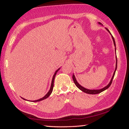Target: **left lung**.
<instances>
[{
	"label": "left lung",
	"instance_id": "1",
	"mask_svg": "<svg viewBox=\"0 0 129 129\" xmlns=\"http://www.w3.org/2000/svg\"><path fill=\"white\" fill-rule=\"evenodd\" d=\"M99 24H101V23H99ZM106 29L108 30V32H110V31H109V30L108 29ZM112 39H113V42H114V46L115 47V43L114 38H113V36L112 35ZM115 51H116V48H115ZM116 61H116V67H115V71H114V74H113V77H112V79H111V81H110V83H109V84L106 86L105 87V88H102V89H99V90H89V89H86V88H84V87H82V86H81L79 84H78V83L77 81V80H76V79L75 75H73V76H72L73 80V81H74V82H75V85H76V86H77L78 89H80L81 90H82V91H84V92L86 93H88V94H99V93H101L102 91L105 90L106 89H107L109 88V86H110L111 85V84H112V83L113 77H114V75H115V71H116L117 67V57H116Z\"/></svg>",
	"mask_w": 129,
	"mask_h": 129
}]
</instances>
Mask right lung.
I'll list each match as a JSON object with an SVG mask.
<instances>
[{
  "instance_id": "right-lung-1",
  "label": "right lung",
  "mask_w": 129,
  "mask_h": 129,
  "mask_svg": "<svg viewBox=\"0 0 129 129\" xmlns=\"http://www.w3.org/2000/svg\"><path fill=\"white\" fill-rule=\"evenodd\" d=\"M59 69H60V68H58L57 70V71H56V72L54 73V75H53V78H52V83H51V88H50V90H49L48 92V93H47V94L45 95L44 97L41 98V99H39V100H35V101H33L34 102H38V101H42V100H45V99H47V98L50 95H51V93H52V90H53V86H54V78H55V76H56V73H57V72H58V71H59ZM22 99H23V98H22ZM23 99L25 100L24 99Z\"/></svg>"
}]
</instances>
